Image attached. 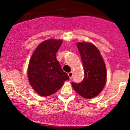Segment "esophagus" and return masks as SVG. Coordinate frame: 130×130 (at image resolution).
Wrapping results in <instances>:
<instances>
[{"label": "esophagus", "instance_id": "obj_1", "mask_svg": "<svg viewBox=\"0 0 130 130\" xmlns=\"http://www.w3.org/2000/svg\"><path fill=\"white\" fill-rule=\"evenodd\" d=\"M68 76H69V77H70V79H72V76H73V72H69V73H68Z\"/></svg>", "mask_w": 130, "mask_h": 130}]
</instances>
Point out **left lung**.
Returning a JSON list of instances; mask_svg holds the SVG:
<instances>
[{
	"mask_svg": "<svg viewBox=\"0 0 130 130\" xmlns=\"http://www.w3.org/2000/svg\"><path fill=\"white\" fill-rule=\"evenodd\" d=\"M77 46L81 55L85 77L81 83H72V87L81 96L91 99L99 94L105 85V62L100 51L92 43L78 42Z\"/></svg>",
	"mask_w": 130,
	"mask_h": 130,
	"instance_id": "obj_1",
	"label": "left lung"
}]
</instances>
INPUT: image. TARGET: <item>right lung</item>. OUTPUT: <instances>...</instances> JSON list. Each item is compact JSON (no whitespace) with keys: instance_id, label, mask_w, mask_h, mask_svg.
<instances>
[{"instance_id":"right-lung-1","label":"right lung","mask_w":130,"mask_h":130,"mask_svg":"<svg viewBox=\"0 0 130 130\" xmlns=\"http://www.w3.org/2000/svg\"><path fill=\"white\" fill-rule=\"evenodd\" d=\"M62 40L42 42L32 55L28 67L30 85L39 95L48 96L58 91L69 77L62 70L56 55Z\"/></svg>"}]
</instances>
